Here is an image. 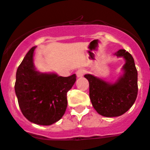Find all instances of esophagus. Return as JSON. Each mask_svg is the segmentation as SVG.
Here are the masks:
<instances>
[{
    "mask_svg": "<svg viewBox=\"0 0 150 150\" xmlns=\"http://www.w3.org/2000/svg\"><path fill=\"white\" fill-rule=\"evenodd\" d=\"M85 73H86V71H85V70H83V69H79V70H77L76 74L77 77H80V76H83V75H84Z\"/></svg>",
    "mask_w": 150,
    "mask_h": 150,
    "instance_id": "obj_1",
    "label": "esophagus"
}]
</instances>
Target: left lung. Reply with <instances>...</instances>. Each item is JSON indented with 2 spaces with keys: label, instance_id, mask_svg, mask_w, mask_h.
I'll list each match as a JSON object with an SVG mask.
<instances>
[{
  "label": "left lung",
  "instance_id": "1",
  "mask_svg": "<svg viewBox=\"0 0 150 150\" xmlns=\"http://www.w3.org/2000/svg\"><path fill=\"white\" fill-rule=\"evenodd\" d=\"M116 55L124 57L125 74L114 84H110L91 74H86L89 83V97L95 110L101 116L114 117L124 114L137 98V71L131 54L120 50Z\"/></svg>",
  "mask_w": 150,
  "mask_h": 150
}]
</instances>
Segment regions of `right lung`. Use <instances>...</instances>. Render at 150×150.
Returning a JSON list of instances; mask_svg holds the SVG:
<instances>
[{
	"instance_id": "1",
	"label": "right lung",
	"mask_w": 150,
	"mask_h": 150,
	"mask_svg": "<svg viewBox=\"0 0 150 150\" xmlns=\"http://www.w3.org/2000/svg\"><path fill=\"white\" fill-rule=\"evenodd\" d=\"M35 47L25 55L16 71V95L24 116L33 123L50 125L59 121L67 106V93L76 82V74L64 77L35 71Z\"/></svg>"
}]
</instances>
